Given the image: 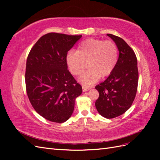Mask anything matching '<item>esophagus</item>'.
Returning <instances> with one entry per match:
<instances>
[{
    "label": "esophagus",
    "instance_id": "1",
    "mask_svg": "<svg viewBox=\"0 0 160 160\" xmlns=\"http://www.w3.org/2000/svg\"><path fill=\"white\" fill-rule=\"evenodd\" d=\"M82 88H83V91L85 92V91H88L89 89H91L90 88H88V87H85V86H83L82 87Z\"/></svg>",
    "mask_w": 160,
    "mask_h": 160
}]
</instances>
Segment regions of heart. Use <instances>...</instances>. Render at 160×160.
Here are the masks:
<instances>
[{
    "mask_svg": "<svg viewBox=\"0 0 160 160\" xmlns=\"http://www.w3.org/2000/svg\"><path fill=\"white\" fill-rule=\"evenodd\" d=\"M118 59V49L114 42L89 38L81 43L77 51L68 52L66 62L74 76L80 75L88 62L89 69L81 74L79 81L89 86L97 83L101 77L109 75L115 69Z\"/></svg>",
    "mask_w": 160,
    "mask_h": 160,
    "instance_id": "1",
    "label": "heart"
}]
</instances>
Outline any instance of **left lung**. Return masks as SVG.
Here are the masks:
<instances>
[{"label":"left lung","instance_id":"8db88e82","mask_svg":"<svg viewBox=\"0 0 160 160\" xmlns=\"http://www.w3.org/2000/svg\"><path fill=\"white\" fill-rule=\"evenodd\" d=\"M119 52L115 69L103 83L95 89L99 96L95 101L98 112L107 119L117 118L132 106L138 85V61L133 50L123 38L108 34Z\"/></svg>","mask_w":160,"mask_h":160}]
</instances>
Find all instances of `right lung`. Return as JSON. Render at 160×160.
<instances>
[{"instance_id":"obj_1","label":"right lung","mask_w":160,"mask_h":160,"mask_svg":"<svg viewBox=\"0 0 160 160\" xmlns=\"http://www.w3.org/2000/svg\"><path fill=\"white\" fill-rule=\"evenodd\" d=\"M81 35L49 32L32 47L27 59L26 91L28 99L42 118L63 123L73 112L82 87L67 69V52Z\"/></svg>"}]
</instances>
